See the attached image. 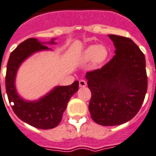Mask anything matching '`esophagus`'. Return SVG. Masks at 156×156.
Listing matches in <instances>:
<instances>
[{"label":"esophagus","instance_id":"obj_1","mask_svg":"<svg viewBox=\"0 0 156 156\" xmlns=\"http://www.w3.org/2000/svg\"><path fill=\"white\" fill-rule=\"evenodd\" d=\"M87 85V82L85 80H80L79 81V87H85Z\"/></svg>","mask_w":156,"mask_h":156}]
</instances>
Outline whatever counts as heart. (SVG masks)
Masks as SVG:
<instances>
[{
  "instance_id": "1",
  "label": "heart",
  "mask_w": 156,
  "mask_h": 156,
  "mask_svg": "<svg viewBox=\"0 0 156 156\" xmlns=\"http://www.w3.org/2000/svg\"><path fill=\"white\" fill-rule=\"evenodd\" d=\"M108 49L104 45H92L84 49L81 55V60L82 62H89L92 60V63L94 66H98L104 62L108 57Z\"/></svg>"
}]
</instances>
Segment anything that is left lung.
<instances>
[{"label":"left lung","instance_id":"left-lung-1","mask_svg":"<svg viewBox=\"0 0 156 156\" xmlns=\"http://www.w3.org/2000/svg\"><path fill=\"white\" fill-rule=\"evenodd\" d=\"M115 55L101 69L87 73L91 91L89 111L92 119L102 126H116L135 117L147 90L144 53L131 39L108 35Z\"/></svg>","mask_w":156,"mask_h":156}]
</instances>
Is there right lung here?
<instances>
[{
    "label": "right lung",
    "mask_w": 156,
    "mask_h": 156,
    "mask_svg": "<svg viewBox=\"0 0 156 156\" xmlns=\"http://www.w3.org/2000/svg\"><path fill=\"white\" fill-rule=\"evenodd\" d=\"M36 38H29L21 42L10 54L7 64L5 89L12 111L23 122L38 129H52L56 127L62 119L67 102L78 90V81L69 86L56 87L49 94L37 101H25L17 94L15 88L16 71L21 63L35 52L49 49L45 44Z\"/></svg>",
    "instance_id": "right-lung-1"
}]
</instances>
